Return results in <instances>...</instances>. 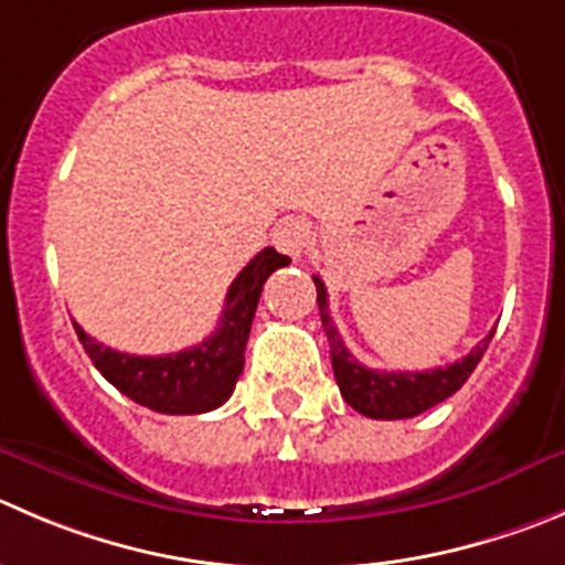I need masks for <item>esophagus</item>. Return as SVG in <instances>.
I'll list each match as a JSON object with an SVG mask.
<instances>
[{
  "mask_svg": "<svg viewBox=\"0 0 565 565\" xmlns=\"http://www.w3.org/2000/svg\"><path fill=\"white\" fill-rule=\"evenodd\" d=\"M274 244H277L279 252H286L291 257H302L308 252V246L313 244V230H310V222L305 218L291 216L282 218L274 230Z\"/></svg>",
  "mask_w": 565,
  "mask_h": 565,
  "instance_id": "esophagus-1",
  "label": "esophagus"
}]
</instances>
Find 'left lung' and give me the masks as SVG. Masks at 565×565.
I'll use <instances>...</instances> for the list:
<instances>
[{
  "mask_svg": "<svg viewBox=\"0 0 565 565\" xmlns=\"http://www.w3.org/2000/svg\"><path fill=\"white\" fill-rule=\"evenodd\" d=\"M316 282V302L321 310V324H324L327 341H330L332 354V372H335V383L341 388V396L354 407L358 413L369 418H413L418 413L429 411L438 402L449 399L463 383L469 374L475 372L477 363L486 354L488 343H491L493 332H488L466 358L455 360L444 369H429V372H377V369H366L363 363L354 360V354L343 347L341 335H338L335 324H332L330 313H327V288L321 277H313Z\"/></svg>",
  "mask_w": 565,
  "mask_h": 565,
  "instance_id": "1",
  "label": "left lung"
}]
</instances>
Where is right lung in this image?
I'll list each match as a JSON object with an SVG mask.
<instances>
[{
  "mask_svg": "<svg viewBox=\"0 0 565 565\" xmlns=\"http://www.w3.org/2000/svg\"><path fill=\"white\" fill-rule=\"evenodd\" d=\"M288 263L291 257L279 255L271 246L257 252L249 266L233 279L216 332L199 347L182 349V352L138 358V354L116 352L94 341L77 321H74V330L102 377L138 405L169 413V416L216 411L230 399L244 372V349L249 341L257 302H260L263 282L268 274Z\"/></svg>",
  "mask_w": 565,
  "mask_h": 565,
  "instance_id": "add662e5",
  "label": "right lung"
}]
</instances>
